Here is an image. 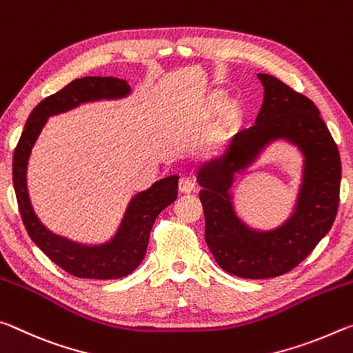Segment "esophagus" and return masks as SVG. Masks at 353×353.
I'll list each match as a JSON object with an SVG mask.
<instances>
[{"label": "esophagus", "mask_w": 353, "mask_h": 353, "mask_svg": "<svg viewBox=\"0 0 353 353\" xmlns=\"http://www.w3.org/2000/svg\"><path fill=\"white\" fill-rule=\"evenodd\" d=\"M178 189H180V192L183 194H190L194 192L195 190V181L192 180V178L189 176H183L180 183H178Z\"/></svg>", "instance_id": "obj_1"}]
</instances>
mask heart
<instances>
[{"label":"heart","mask_w":353,"mask_h":353,"mask_svg":"<svg viewBox=\"0 0 353 353\" xmlns=\"http://www.w3.org/2000/svg\"><path fill=\"white\" fill-rule=\"evenodd\" d=\"M222 90H214L205 97L199 109V119L208 120L217 114L214 126H212V134L216 137H223L230 134L236 126L241 123L242 109L238 101L227 100Z\"/></svg>","instance_id":"1"}]
</instances>
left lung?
I'll list each match as a JSON object with an SVG mask.
<instances>
[{
	"label": "left lung",
	"instance_id": "1",
	"mask_svg": "<svg viewBox=\"0 0 353 353\" xmlns=\"http://www.w3.org/2000/svg\"><path fill=\"white\" fill-rule=\"evenodd\" d=\"M258 79L264 101L255 125L233 136L197 170L206 244L225 272L242 279H270L292 270L328 233L339 205V152L319 109L275 77L258 73ZM276 138H286L303 152V186L296 210L281 228L256 232L235 216L229 189L235 173Z\"/></svg>",
	"mask_w": 353,
	"mask_h": 353
}]
</instances>
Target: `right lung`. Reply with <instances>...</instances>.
Segmentation results:
<instances>
[{"mask_svg":"<svg viewBox=\"0 0 353 353\" xmlns=\"http://www.w3.org/2000/svg\"><path fill=\"white\" fill-rule=\"evenodd\" d=\"M130 92L131 88L125 79L112 77H85L72 81L59 92L43 98L32 109L14 152L12 181L28 234L51 261L78 279H122L142 263L156 217L176 200L178 176L163 178L132 197L111 241L101 245H83L51 233L34 214L26 188L28 159L50 115L65 112L85 101L122 98Z\"/></svg>","mask_w":353,"mask_h":353,"instance_id":"obj_1","label":"right lung"}]
</instances>
